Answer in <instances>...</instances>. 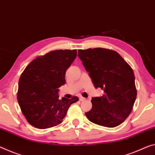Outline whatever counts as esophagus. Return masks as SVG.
Here are the masks:
<instances>
[{
	"instance_id": "obj_1",
	"label": "esophagus",
	"mask_w": 155,
	"mask_h": 155,
	"mask_svg": "<svg viewBox=\"0 0 155 155\" xmlns=\"http://www.w3.org/2000/svg\"><path fill=\"white\" fill-rule=\"evenodd\" d=\"M79 100L81 101H85L86 100V99H85V98H84V97H80Z\"/></svg>"
}]
</instances>
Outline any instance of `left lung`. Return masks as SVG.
<instances>
[{
	"label": "left lung",
	"instance_id": "8db88e82",
	"mask_svg": "<svg viewBox=\"0 0 155 155\" xmlns=\"http://www.w3.org/2000/svg\"><path fill=\"white\" fill-rule=\"evenodd\" d=\"M78 56L102 97H92L85 115L99 126L114 127L129 116L137 98L135 77L130 66L117 51L105 48L78 50Z\"/></svg>",
	"mask_w": 155,
	"mask_h": 155
}]
</instances>
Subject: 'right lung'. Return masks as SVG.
Returning <instances> with one entry per match:
<instances>
[{
	"label": "right lung",
	"mask_w": 155,
	"mask_h": 155,
	"mask_svg": "<svg viewBox=\"0 0 155 155\" xmlns=\"http://www.w3.org/2000/svg\"><path fill=\"white\" fill-rule=\"evenodd\" d=\"M77 57V50L51 51L33 60L18 81L17 99L21 111L31 126L45 129L60 124L70 105L78 101L58 99V88L65 84L67 69Z\"/></svg>",
	"instance_id": "1"
}]
</instances>
